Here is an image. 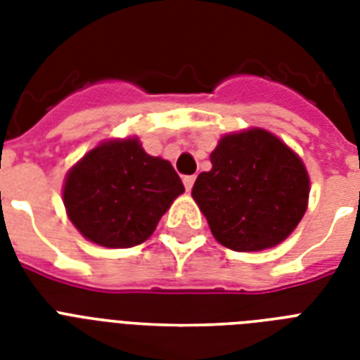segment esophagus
<instances>
[{
    "label": "esophagus",
    "mask_w": 360,
    "mask_h": 360,
    "mask_svg": "<svg viewBox=\"0 0 360 360\" xmlns=\"http://www.w3.org/2000/svg\"><path fill=\"white\" fill-rule=\"evenodd\" d=\"M194 181H196V177H194V175H185V177H183V183H185L186 192L192 191V186H194Z\"/></svg>",
    "instance_id": "1"
}]
</instances>
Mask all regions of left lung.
Masks as SVG:
<instances>
[{"mask_svg": "<svg viewBox=\"0 0 360 360\" xmlns=\"http://www.w3.org/2000/svg\"><path fill=\"white\" fill-rule=\"evenodd\" d=\"M211 164L198 175L192 198L220 245L259 252L291 236L307 213L310 177L290 146L252 127L222 136Z\"/></svg>", "mask_w": 360, "mask_h": 360, "instance_id": "left-lung-1", "label": "left lung"}]
</instances>
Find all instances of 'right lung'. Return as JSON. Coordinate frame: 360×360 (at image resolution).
Here are the masks:
<instances>
[{"label":"right lung","instance_id":"obj_1","mask_svg":"<svg viewBox=\"0 0 360 360\" xmlns=\"http://www.w3.org/2000/svg\"><path fill=\"white\" fill-rule=\"evenodd\" d=\"M185 192L174 166L143 151L136 136L101 141L67 172V217L87 240L130 248L153 236Z\"/></svg>","mask_w":360,"mask_h":360}]
</instances>
